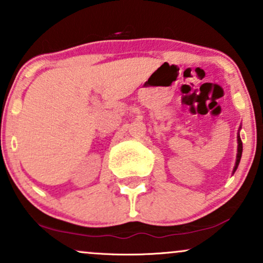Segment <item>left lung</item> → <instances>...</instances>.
<instances>
[{"instance_id": "8db88e82", "label": "left lung", "mask_w": 263, "mask_h": 263, "mask_svg": "<svg viewBox=\"0 0 263 263\" xmlns=\"http://www.w3.org/2000/svg\"><path fill=\"white\" fill-rule=\"evenodd\" d=\"M241 156H242V141H241L240 135L237 136V155H236V163H235V167H234V173L236 172L237 167H238V163H240Z\"/></svg>"}]
</instances>
